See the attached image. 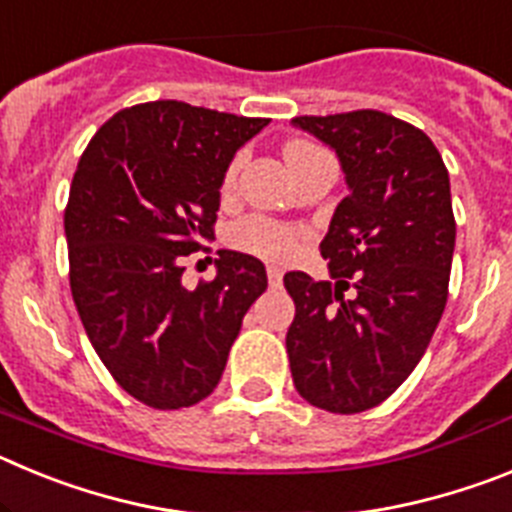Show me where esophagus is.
<instances>
[{"label": "esophagus", "mask_w": 512, "mask_h": 512, "mask_svg": "<svg viewBox=\"0 0 512 512\" xmlns=\"http://www.w3.org/2000/svg\"><path fill=\"white\" fill-rule=\"evenodd\" d=\"M266 277H269L271 287H279V284H282V269H279V266H269V269H266Z\"/></svg>", "instance_id": "1"}]
</instances>
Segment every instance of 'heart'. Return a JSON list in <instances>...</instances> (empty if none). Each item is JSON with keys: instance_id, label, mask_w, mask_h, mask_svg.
<instances>
[{"instance_id": "heart-1", "label": "heart", "mask_w": 512, "mask_h": 512, "mask_svg": "<svg viewBox=\"0 0 512 512\" xmlns=\"http://www.w3.org/2000/svg\"><path fill=\"white\" fill-rule=\"evenodd\" d=\"M320 151H323V148H318L315 143H310V140L297 138L289 140L287 146H284V158H287L289 169L295 171L305 158H310L312 153ZM235 174H238V161H233V164L225 169L223 184H220L223 192H230V189H233ZM228 241L230 246L238 248V251L253 253V256H261V259L287 261L295 256L297 246H300V233H297L295 228H289V225L271 220V217L248 215L230 228Z\"/></svg>"}]
</instances>
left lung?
<instances>
[{
  "mask_svg": "<svg viewBox=\"0 0 512 512\" xmlns=\"http://www.w3.org/2000/svg\"><path fill=\"white\" fill-rule=\"evenodd\" d=\"M295 125L338 153L348 194L320 243L333 282L284 274L292 382L315 408L364 413L410 377L446 307L449 171L423 130L387 112L300 115Z\"/></svg>",
  "mask_w": 512,
  "mask_h": 512,
  "instance_id": "1",
  "label": "left lung"
}]
</instances>
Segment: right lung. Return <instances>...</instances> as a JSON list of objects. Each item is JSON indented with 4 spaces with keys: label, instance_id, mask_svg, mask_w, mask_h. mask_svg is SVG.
<instances>
[{
    "label": "right lung",
    "instance_id": "right-lung-1",
    "mask_svg": "<svg viewBox=\"0 0 512 512\" xmlns=\"http://www.w3.org/2000/svg\"><path fill=\"white\" fill-rule=\"evenodd\" d=\"M266 122L158 99L112 115L81 153L63 212L71 295L107 372L148 408L215 390L266 289L264 264L238 251L182 284L184 259L215 238L225 169Z\"/></svg>",
    "mask_w": 512,
    "mask_h": 512
}]
</instances>
